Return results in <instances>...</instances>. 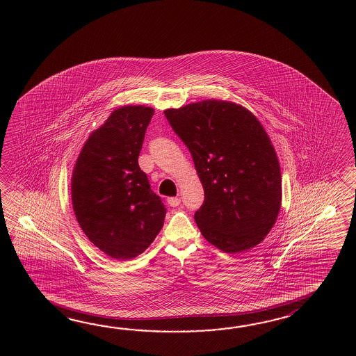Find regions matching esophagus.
I'll use <instances>...</instances> for the list:
<instances>
[{"instance_id": "34e87169", "label": "esophagus", "mask_w": 356, "mask_h": 356, "mask_svg": "<svg viewBox=\"0 0 356 356\" xmlns=\"http://www.w3.org/2000/svg\"><path fill=\"white\" fill-rule=\"evenodd\" d=\"M168 204L172 207H177L181 204V198L179 197H169L167 200Z\"/></svg>"}]
</instances>
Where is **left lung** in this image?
<instances>
[{"mask_svg":"<svg viewBox=\"0 0 356 356\" xmlns=\"http://www.w3.org/2000/svg\"><path fill=\"white\" fill-rule=\"evenodd\" d=\"M164 114L188 147L204 187V204L195 213L201 234L227 253L256 247L281 207L280 165L262 124L244 106L215 99Z\"/></svg>","mask_w":356,"mask_h":356,"instance_id":"1","label":"left lung"}]
</instances>
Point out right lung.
Masks as SVG:
<instances>
[{"label":"right lung","instance_id":"add662e5","mask_svg":"<svg viewBox=\"0 0 356 356\" xmlns=\"http://www.w3.org/2000/svg\"><path fill=\"white\" fill-rule=\"evenodd\" d=\"M150 106L115 109L76 160L71 195L76 219L95 247L114 259L141 254L159 234L167 209L138 167Z\"/></svg>","mask_w":356,"mask_h":356}]
</instances>
